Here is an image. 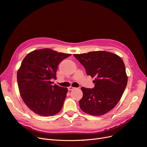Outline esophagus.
Segmentation results:
<instances>
[{
  "instance_id": "esophagus-1",
  "label": "esophagus",
  "mask_w": 147,
  "mask_h": 147,
  "mask_svg": "<svg viewBox=\"0 0 147 147\" xmlns=\"http://www.w3.org/2000/svg\"><path fill=\"white\" fill-rule=\"evenodd\" d=\"M75 89V88L72 87V86H70V87L68 88V90H73V89Z\"/></svg>"
}]
</instances>
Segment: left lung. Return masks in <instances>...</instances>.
<instances>
[{"label":"left lung","mask_w":147,"mask_h":147,"mask_svg":"<svg viewBox=\"0 0 147 147\" xmlns=\"http://www.w3.org/2000/svg\"><path fill=\"white\" fill-rule=\"evenodd\" d=\"M91 77H95L94 88H81L80 107L92 115H103L112 110L122 97L128 78L125 64L118 55L106 51L74 54Z\"/></svg>","instance_id":"left-lung-1"}]
</instances>
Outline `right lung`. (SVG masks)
<instances>
[{"instance_id":"1","label":"right lung","mask_w":147,"mask_h":147,"mask_svg":"<svg viewBox=\"0 0 147 147\" xmlns=\"http://www.w3.org/2000/svg\"><path fill=\"white\" fill-rule=\"evenodd\" d=\"M70 54L58 53L49 49L34 50L23 59L17 80L20 95L35 114L51 116L61 109L67 88L52 85L59 64Z\"/></svg>"}]
</instances>
